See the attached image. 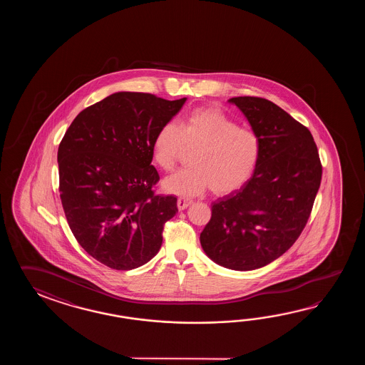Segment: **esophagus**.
<instances>
[{
    "label": "esophagus",
    "mask_w": 365,
    "mask_h": 365,
    "mask_svg": "<svg viewBox=\"0 0 365 365\" xmlns=\"http://www.w3.org/2000/svg\"><path fill=\"white\" fill-rule=\"evenodd\" d=\"M192 205V201L190 200H187V198H179L178 200V207L179 210H185L187 206H190Z\"/></svg>",
    "instance_id": "34e87169"
}]
</instances>
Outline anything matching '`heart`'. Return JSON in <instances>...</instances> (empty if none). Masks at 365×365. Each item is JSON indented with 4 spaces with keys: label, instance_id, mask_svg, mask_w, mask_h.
Listing matches in <instances>:
<instances>
[{
    "label": "heart",
    "instance_id": "obj_1",
    "mask_svg": "<svg viewBox=\"0 0 365 365\" xmlns=\"http://www.w3.org/2000/svg\"><path fill=\"white\" fill-rule=\"evenodd\" d=\"M194 150L193 168L163 181L167 193L192 198L211 187L217 195L235 193L256 170L261 142L253 129L239 124L215 107L194 109L180 128L167 123L153 140V158L164 172H171L186 153Z\"/></svg>",
    "mask_w": 365,
    "mask_h": 365
}]
</instances>
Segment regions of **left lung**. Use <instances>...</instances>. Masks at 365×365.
I'll return each instance as SVG.
<instances>
[{"label": "left lung", "mask_w": 365, "mask_h": 365, "mask_svg": "<svg viewBox=\"0 0 365 365\" xmlns=\"http://www.w3.org/2000/svg\"><path fill=\"white\" fill-rule=\"evenodd\" d=\"M228 101L258 134L261 154L248 182L212 203L200 240L214 262L248 272L279 258L303 232L322 165L308 128L277 104L256 96Z\"/></svg>", "instance_id": "obj_1"}]
</instances>
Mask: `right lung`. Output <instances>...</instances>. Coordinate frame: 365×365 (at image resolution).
Here are the masks:
<instances>
[{
    "label": "right lung",
    "instance_id": "add662e5",
    "mask_svg": "<svg viewBox=\"0 0 365 365\" xmlns=\"http://www.w3.org/2000/svg\"><path fill=\"white\" fill-rule=\"evenodd\" d=\"M186 98L116 93L83 109L58 146L60 198L79 245L101 264L132 270L163 242L178 198L154 192L153 140Z\"/></svg>",
    "mask_w": 365,
    "mask_h": 365
}]
</instances>
